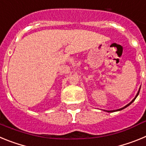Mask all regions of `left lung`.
Returning <instances> with one entry per match:
<instances>
[{"instance_id": "1", "label": "left lung", "mask_w": 146, "mask_h": 146, "mask_svg": "<svg viewBox=\"0 0 146 146\" xmlns=\"http://www.w3.org/2000/svg\"><path fill=\"white\" fill-rule=\"evenodd\" d=\"M139 93H140V90H139V91H138V92H137V95H136V96H135V99H133V100H132V101H131V102H130V103H129V104H126V106H125V107H123V108H121V109H118V110H113V111H118V110H123V109H124V108H126V107H128V106H129V105H130V104H131V103H132V102H134V101H135V99H136V98H137V96H138V94H139ZM107 112H108V113H110V112H113V111H107Z\"/></svg>"}]
</instances>
